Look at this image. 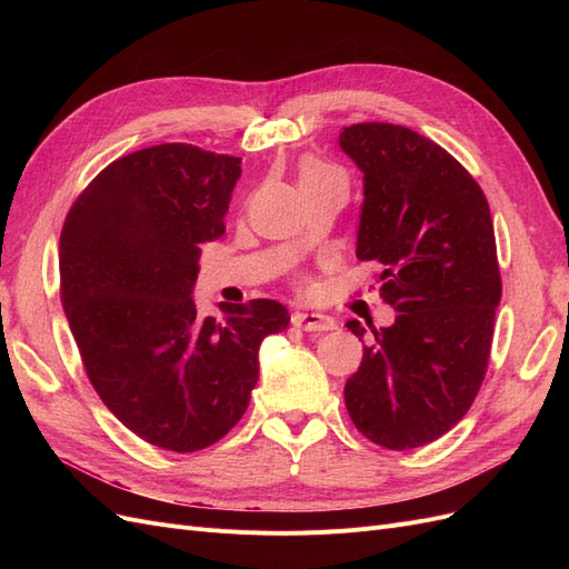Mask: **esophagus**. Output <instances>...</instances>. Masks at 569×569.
Returning <instances> with one entry per match:
<instances>
[{
    "mask_svg": "<svg viewBox=\"0 0 569 569\" xmlns=\"http://www.w3.org/2000/svg\"><path fill=\"white\" fill-rule=\"evenodd\" d=\"M291 322L306 332H327V330H335V320L330 316H322V313H295L291 316Z\"/></svg>",
    "mask_w": 569,
    "mask_h": 569,
    "instance_id": "34e87169",
    "label": "esophagus"
}]
</instances>
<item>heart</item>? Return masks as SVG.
<instances>
[{"instance_id":"b5f03b06","label":"heart","mask_w":569,"mask_h":569,"mask_svg":"<svg viewBox=\"0 0 569 569\" xmlns=\"http://www.w3.org/2000/svg\"><path fill=\"white\" fill-rule=\"evenodd\" d=\"M330 178H343L341 170L332 163H325L318 159L303 161L299 168V182L308 184V182H320V180H330Z\"/></svg>"}]
</instances>
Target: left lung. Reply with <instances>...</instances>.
<instances>
[{
    "instance_id": "1",
    "label": "left lung",
    "mask_w": 569,
    "mask_h": 569,
    "mask_svg": "<svg viewBox=\"0 0 569 569\" xmlns=\"http://www.w3.org/2000/svg\"><path fill=\"white\" fill-rule=\"evenodd\" d=\"M341 149L363 170L360 261L399 311L372 330L343 387L358 432L389 451L418 449L462 420L485 382L501 301L493 220L477 180L449 151L393 123H356ZM349 330L363 339L358 320Z\"/></svg>"
}]
</instances>
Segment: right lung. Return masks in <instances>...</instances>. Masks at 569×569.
<instances>
[{
	"label": "right lung",
	"mask_w": 569,
	"mask_h": 569,
	"mask_svg": "<svg viewBox=\"0 0 569 569\" xmlns=\"http://www.w3.org/2000/svg\"><path fill=\"white\" fill-rule=\"evenodd\" d=\"M237 157L170 142L109 163L59 239L61 303L94 391L130 432L176 453L209 449L242 420L258 349L289 325L272 299L197 313L203 242L226 232Z\"/></svg>",
	"instance_id": "1"
}]
</instances>
